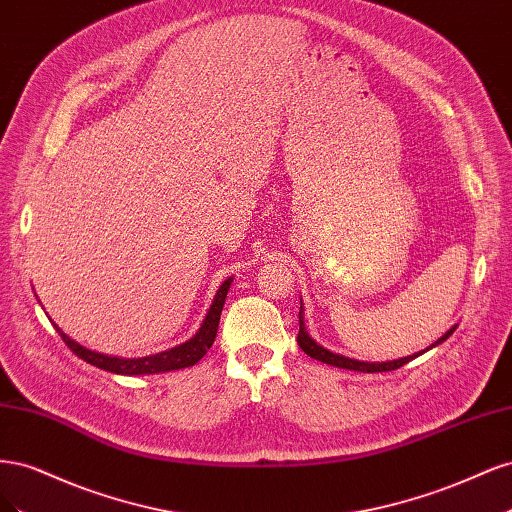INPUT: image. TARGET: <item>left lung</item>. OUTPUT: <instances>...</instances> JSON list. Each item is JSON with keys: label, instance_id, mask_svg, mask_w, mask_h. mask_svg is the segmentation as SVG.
Returning <instances> with one entry per match:
<instances>
[{"label": "left lung", "instance_id": "1", "mask_svg": "<svg viewBox=\"0 0 512 512\" xmlns=\"http://www.w3.org/2000/svg\"><path fill=\"white\" fill-rule=\"evenodd\" d=\"M457 329V324L453 329H448L436 344H431L427 350H431V348H436L438 344H442V342H446L448 337L453 335V331ZM297 342H299V346H301V350L307 354V356H312V359H316V361H320V363H327V365H335V367H342V369H352V371H365V374H376V371H393V369H399V367H404L406 363H410L412 359H416L418 354H423V352H416V354H412V356H404V359H397V361H386V363H365V361H354V359H348V356H342V354H335V352H331V350H327V348H322L320 344H316L312 337H309V333L305 331V324H303V303H301V309H299V335H297Z\"/></svg>", "mask_w": 512, "mask_h": 512}]
</instances>
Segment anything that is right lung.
<instances>
[{
  "mask_svg": "<svg viewBox=\"0 0 512 512\" xmlns=\"http://www.w3.org/2000/svg\"><path fill=\"white\" fill-rule=\"evenodd\" d=\"M232 277L220 286L218 294H215V299L209 307V312L200 324V329L196 331V335L188 342L175 346L170 350L158 352V354H151V356H141V359H119V356H108V354H100L89 350L81 344H76L74 339H70L64 331H61L57 324L55 329L64 339V344L79 356V359L96 365L104 371H111V374H121V376H145V374H162V371H173V369H183V367H192L196 365L203 356L207 354V350L213 346L215 342V335H218V324H220V314H222V307L226 301V294L230 288Z\"/></svg>",
  "mask_w": 512,
  "mask_h": 512,
  "instance_id": "right-lung-1",
  "label": "right lung"
}]
</instances>
